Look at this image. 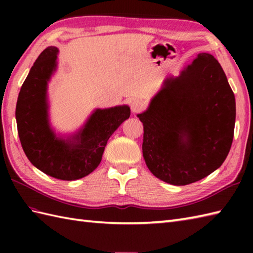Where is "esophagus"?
Here are the masks:
<instances>
[{
	"label": "esophagus",
	"mask_w": 253,
	"mask_h": 253,
	"mask_svg": "<svg viewBox=\"0 0 253 253\" xmlns=\"http://www.w3.org/2000/svg\"><path fill=\"white\" fill-rule=\"evenodd\" d=\"M143 107H144L143 103L139 100H133L130 103V109H131L132 113H139L143 110Z\"/></svg>",
	"instance_id": "esophagus-1"
}]
</instances>
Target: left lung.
Here are the masks:
<instances>
[{"instance_id": "8db88e82", "label": "left lung", "mask_w": 253, "mask_h": 253, "mask_svg": "<svg viewBox=\"0 0 253 253\" xmlns=\"http://www.w3.org/2000/svg\"><path fill=\"white\" fill-rule=\"evenodd\" d=\"M138 117L148 169L170 185H189L226 159L234 138L235 95L221 64L200 53L178 77L164 80Z\"/></svg>"}]
</instances>
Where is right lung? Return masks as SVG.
<instances>
[{
    "label": "right lung",
    "instance_id": "right-lung-1",
    "mask_svg": "<svg viewBox=\"0 0 253 253\" xmlns=\"http://www.w3.org/2000/svg\"><path fill=\"white\" fill-rule=\"evenodd\" d=\"M57 53V47L49 46L38 56L20 88L16 122L21 147L32 165L54 178L76 180L98 168L107 140L129 118L130 109H96L77 133L67 139L57 137L50 127L46 94Z\"/></svg>",
    "mask_w": 253,
    "mask_h": 253
}]
</instances>
